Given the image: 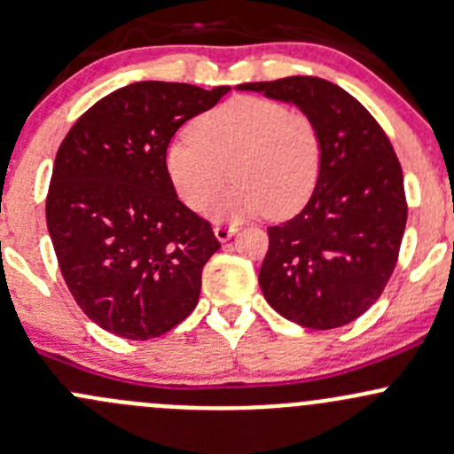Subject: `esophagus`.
Returning a JSON list of instances; mask_svg holds the SVG:
<instances>
[{
	"instance_id": "34e87169",
	"label": "esophagus",
	"mask_w": 454,
	"mask_h": 454,
	"mask_svg": "<svg viewBox=\"0 0 454 454\" xmlns=\"http://www.w3.org/2000/svg\"><path fill=\"white\" fill-rule=\"evenodd\" d=\"M213 232H215V237H217V239L223 243V241L231 239L232 235H235L237 228H235V226H222V223H219V226L213 228Z\"/></svg>"
}]
</instances>
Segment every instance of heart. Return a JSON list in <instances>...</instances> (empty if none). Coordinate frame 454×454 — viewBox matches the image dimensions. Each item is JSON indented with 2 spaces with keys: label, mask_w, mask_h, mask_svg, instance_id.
<instances>
[{
  "label": "heart",
  "mask_w": 454,
  "mask_h": 454,
  "mask_svg": "<svg viewBox=\"0 0 454 454\" xmlns=\"http://www.w3.org/2000/svg\"><path fill=\"white\" fill-rule=\"evenodd\" d=\"M322 135L309 114L263 98H232L195 119L165 147V174L178 198L202 213L226 176L235 180L213 204L219 222L298 213L322 174ZM229 174H225V167Z\"/></svg>",
  "instance_id": "obj_1"
}]
</instances>
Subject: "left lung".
I'll return each mask as SVG.
<instances>
[{"instance_id":"8db88e82","label":"left lung","mask_w":454,"mask_h":454,"mask_svg":"<svg viewBox=\"0 0 454 454\" xmlns=\"http://www.w3.org/2000/svg\"><path fill=\"white\" fill-rule=\"evenodd\" d=\"M239 90L295 104L322 135V174L294 219L267 228L259 285L271 309L304 328H340L383 294L407 223L403 169L359 99L313 75Z\"/></svg>"}]
</instances>
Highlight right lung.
<instances>
[{
	"mask_svg": "<svg viewBox=\"0 0 454 454\" xmlns=\"http://www.w3.org/2000/svg\"><path fill=\"white\" fill-rule=\"evenodd\" d=\"M228 90L128 84L93 104L60 143L47 231L78 307L113 335L154 340L198 304L202 267L219 241L176 195L165 147Z\"/></svg>",
	"mask_w": 454,
	"mask_h": 454,
	"instance_id": "right-lung-1",
	"label": "right lung"
}]
</instances>
